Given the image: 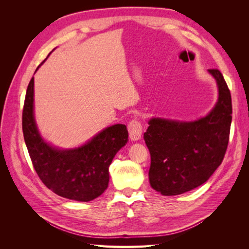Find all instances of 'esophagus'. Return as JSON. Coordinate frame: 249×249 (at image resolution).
I'll return each mask as SVG.
<instances>
[{
	"instance_id": "34e87169",
	"label": "esophagus",
	"mask_w": 249,
	"mask_h": 249,
	"mask_svg": "<svg viewBox=\"0 0 249 249\" xmlns=\"http://www.w3.org/2000/svg\"><path fill=\"white\" fill-rule=\"evenodd\" d=\"M127 130H129L130 138L133 141L139 140L142 135V124L137 119H133L127 124Z\"/></svg>"
}]
</instances>
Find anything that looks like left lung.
I'll use <instances>...</instances> for the list:
<instances>
[{"mask_svg":"<svg viewBox=\"0 0 249 249\" xmlns=\"http://www.w3.org/2000/svg\"><path fill=\"white\" fill-rule=\"evenodd\" d=\"M219 96L213 110L195 122L152 118L144 133L150 153L149 184L163 195H178L203 184L221 164L231 124V96L222 73L209 70Z\"/></svg>","mask_w":249,"mask_h":249,"instance_id":"1","label":"left lung"}]
</instances>
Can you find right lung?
<instances>
[{
    "mask_svg": "<svg viewBox=\"0 0 249 249\" xmlns=\"http://www.w3.org/2000/svg\"><path fill=\"white\" fill-rule=\"evenodd\" d=\"M33 96L34 78L26 92L22 133L33 167L41 182L59 196L69 199L90 201L99 197L108 187L113 158L127 142L126 126L114 124L81 147L58 149L40 137L33 114Z\"/></svg>",
    "mask_w": 249,
    "mask_h": 249,
    "instance_id": "obj_1",
    "label": "right lung"
}]
</instances>
